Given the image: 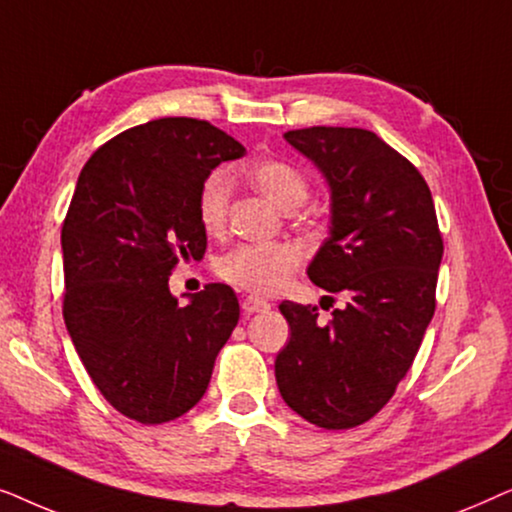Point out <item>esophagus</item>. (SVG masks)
<instances>
[{"label": "esophagus", "mask_w": 512, "mask_h": 512, "mask_svg": "<svg viewBox=\"0 0 512 512\" xmlns=\"http://www.w3.org/2000/svg\"><path fill=\"white\" fill-rule=\"evenodd\" d=\"M268 307H270L268 300H263V298H256V296H247V298L242 300V310L247 312V314L263 312V310H268Z\"/></svg>", "instance_id": "esophagus-1"}]
</instances>
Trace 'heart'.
I'll list each match as a JSON object with an SVG mask.
<instances>
[{
    "label": "heart",
    "instance_id": "1",
    "mask_svg": "<svg viewBox=\"0 0 512 512\" xmlns=\"http://www.w3.org/2000/svg\"><path fill=\"white\" fill-rule=\"evenodd\" d=\"M256 191H261L282 212L298 209L310 195V184L296 165L286 160H261L247 170ZM230 186L226 174L214 172L205 179L198 195V216L207 233H221L228 219ZM303 261L293 244H242L216 265L226 282L251 293L270 296L284 289L289 277Z\"/></svg>",
    "mask_w": 512,
    "mask_h": 512
}]
</instances>
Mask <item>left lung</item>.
<instances>
[{"mask_svg": "<svg viewBox=\"0 0 512 512\" xmlns=\"http://www.w3.org/2000/svg\"><path fill=\"white\" fill-rule=\"evenodd\" d=\"M284 139L331 191V233L307 277L349 303L328 324L312 305H279L291 338L277 354V387L310 424L352 429L394 396L431 324L443 261L436 207L417 167L375 132L317 125Z\"/></svg>", "mask_w": 512, "mask_h": 512, "instance_id": "8db88e82", "label": "left lung"}]
</instances>
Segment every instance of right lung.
Wrapping results in <instances>:
<instances>
[{
    "mask_svg": "<svg viewBox=\"0 0 512 512\" xmlns=\"http://www.w3.org/2000/svg\"><path fill=\"white\" fill-rule=\"evenodd\" d=\"M244 146L198 118H158L100 146L62 226L65 324L100 394L142 424L177 419L205 396L240 319L226 284L188 305L170 293L179 261H200L205 179Z\"/></svg>",
    "mask_w": 512,
    "mask_h": 512,
    "instance_id": "right-lung-1",
    "label": "right lung"
}]
</instances>
